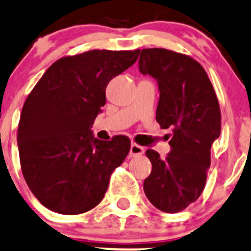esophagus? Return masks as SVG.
Returning a JSON list of instances; mask_svg holds the SVG:
<instances>
[{
    "instance_id": "obj_1",
    "label": "esophagus",
    "mask_w": 251,
    "mask_h": 251,
    "mask_svg": "<svg viewBox=\"0 0 251 251\" xmlns=\"http://www.w3.org/2000/svg\"><path fill=\"white\" fill-rule=\"evenodd\" d=\"M144 151H146V149H144L143 147L138 146V144H136V143L131 144V148H130V156L131 157L142 156V155L144 154Z\"/></svg>"
}]
</instances>
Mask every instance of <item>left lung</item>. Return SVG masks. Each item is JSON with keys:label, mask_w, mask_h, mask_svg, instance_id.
Wrapping results in <instances>:
<instances>
[{"label": "left lung", "mask_w": 251, "mask_h": 251, "mask_svg": "<svg viewBox=\"0 0 251 251\" xmlns=\"http://www.w3.org/2000/svg\"><path fill=\"white\" fill-rule=\"evenodd\" d=\"M138 68L157 81L156 121L173 132L165 159L147 150L152 170L144 180V194L157 209L178 213L204 189L210 148L221 131L220 107L205 71L190 56L167 49H143Z\"/></svg>", "instance_id": "obj_1"}]
</instances>
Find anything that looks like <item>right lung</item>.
I'll use <instances>...</instances> for the list:
<instances>
[{"label": "right lung", "instance_id": "obj_1", "mask_svg": "<svg viewBox=\"0 0 251 251\" xmlns=\"http://www.w3.org/2000/svg\"><path fill=\"white\" fill-rule=\"evenodd\" d=\"M139 50H90L52 63L31 91L18 128L24 178L42 204L75 215L103 199L110 174L131 148L125 136L95 138L110 79L137 61Z\"/></svg>", "mask_w": 251, "mask_h": 251}]
</instances>
